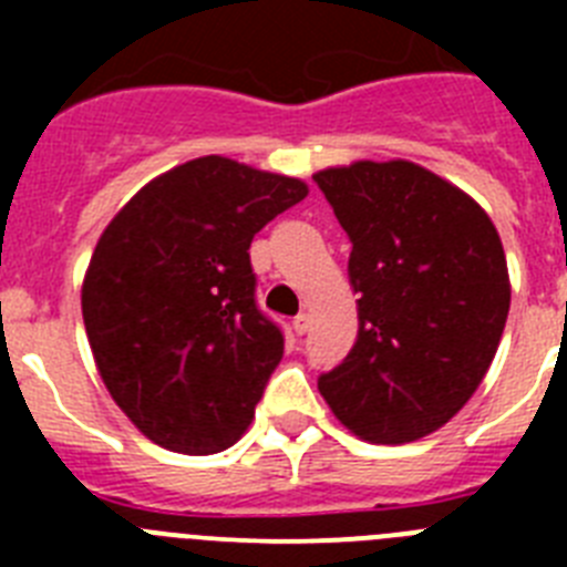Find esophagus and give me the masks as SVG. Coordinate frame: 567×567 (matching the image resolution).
Instances as JSON below:
<instances>
[{"mask_svg":"<svg viewBox=\"0 0 567 567\" xmlns=\"http://www.w3.org/2000/svg\"><path fill=\"white\" fill-rule=\"evenodd\" d=\"M292 332L295 334H307L309 332V315H298V318L292 320Z\"/></svg>","mask_w":567,"mask_h":567,"instance_id":"obj_1","label":"esophagus"}]
</instances>
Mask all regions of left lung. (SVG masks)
Masks as SVG:
<instances>
[{
	"label": "left lung",
	"mask_w": 567,
	"mask_h": 567,
	"mask_svg": "<svg viewBox=\"0 0 567 567\" xmlns=\"http://www.w3.org/2000/svg\"><path fill=\"white\" fill-rule=\"evenodd\" d=\"M352 240L358 340L318 389L360 440L437 432L488 372L511 307L503 240L471 195L432 169L354 162L315 173Z\"/></svg>",
	"instance_id": "1"
}]
</instances>
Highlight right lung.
<instances>
[{"label":"right lung","mask_w":567,"mask_h":567,"mask_svg":"<svg viewBox=\"0 0 567 567\" xmlns=\"http://www.w3.org/2000/svg\"><path fill=\"white\" fill-rule=\"evenodd\" d=\"M307 193L300 178L204 155L144 184L107 224L84 272V329L144 437L215 454L249 429L284 358L255 303L249 244Z\"/></svg>","instance_id":"obj_1"}]
</instances>
